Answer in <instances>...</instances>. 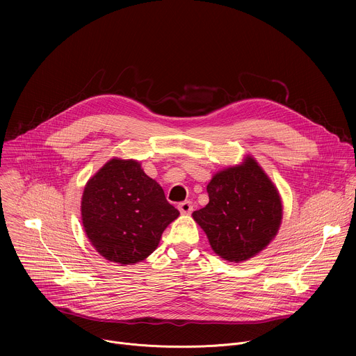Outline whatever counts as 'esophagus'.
<instances>
[{
    "label": "esophagus",
    "mask_w": 356,
    "mask_h": 356,
    "mask_svg": "<svg viewBox=\"0 0 356 356\" xmlns=\"http://www.w3.org/2000/svg\"><path fill=\"white\" fill-rule=\"evenodd\" d=\"M177 209L181 214H190L193 211V202L191 201H183L177 206Z\"/></svg>",
    "instance_id": "esophagus-1"
}]
</instances>
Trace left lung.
<instances>
[{
	"label": "left lung",
	"mask_w": 356,
	"mask_h": 356,
	"mask_svg": "<svg viewBox=\"0 0 356 356\" xmlns=\"http://www.w3.org/2000/svg\"><path fill=\"white\" fill-rule=\"evenodd\" d=\"M209 204L193 213L218 257L243 262L276 236L283 209L276 186L252 156L213 176Z\"/></svg>",
	"instance_id": "left-lung-1"
}]
</instances>
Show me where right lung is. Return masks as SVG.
I'll return each instance as SVG.
<instances>
[{
	"mask_svg": "<svg viewBox=\"0 0 356 356\" xmlns=\"http://www.w3.org/2000/svg\"><path fill=\"white\" fill-rule=\"evenodd\" d=\"M179 211L134 159L114 158L86 184L81 221L101 257L120 265L145 261Z\"/></svg>",
	"mask_w": 356,
	"mask_h": 356,
	"instance_id": "1",
	"label": "right lung"
}]
</instances>
